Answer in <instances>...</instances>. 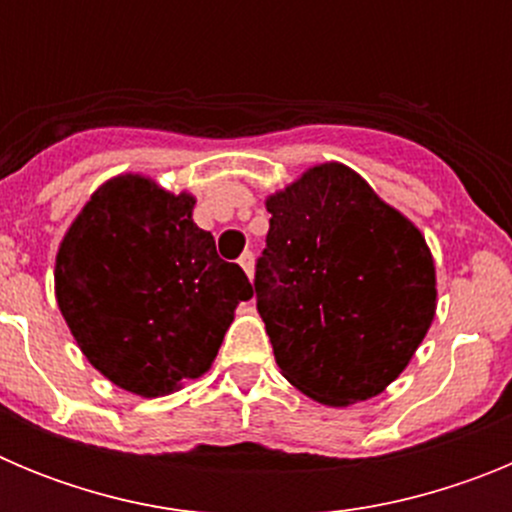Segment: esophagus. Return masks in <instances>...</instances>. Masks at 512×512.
I'll return each mask as SVG.
<instances>
[{
  "label": "esophagus",
  "mask_w": 512,
  "mask_h": 512,
  "mask_svg": "<svg viewBox=\"0 0 512 512\" xmlns=\"http://www.w3.org/2000/svg\"><path fill=\"white\" fill-rule=\"evenodd\" d=\"M238 264H241V269L246 271L248 279H253V253H251V251L243 253L241 259H238Z\"/></svg>",
  "instance_id": "esophagus-1"
}]
</instances>
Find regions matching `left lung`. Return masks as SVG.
Returning <instances> with one entry per match:
<instances>
[{
    "instance_id": "obj_1",
    "label": "left lung",
    "mask_w": 512,
    "mask_h": 512,
    "mask_svg": "<svg viewBox=\"0 0 512 512\" xmlns=\"http://www.w3.org/2000/svg\"><path fill=\"white\" fill-rule=\"evenodd\" d=\"M266 210L253 289L282 374L325 405L379 395L436 312L425 238L341 164L310 169Z\"/></svg>"
}]
</instances>
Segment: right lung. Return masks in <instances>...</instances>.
I'll use <instances>...</instances> for the list:
<instances>
[{
    "instance_id": "obj_1",
    "label": "right lung",
    "mask_w": 512,
    "mask_h": 512,
    "mask_svg": "<svg viewBox=\"0 0 512 512\" xmlns=\"http://www.w3.org/2000/svg\"><path fill=\"white\" fill-rule=\"evenodd\" d=\"M189 194L117 176L92 194L56 256V297L94 369L122 390L169 395L210 369L253 289L192 220Z\"/></svg>"
}]
</instances>
